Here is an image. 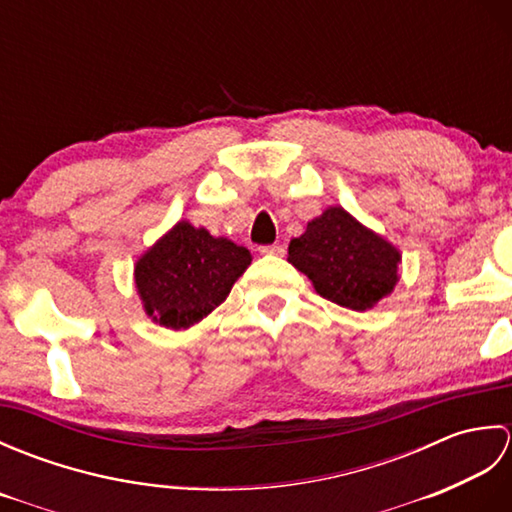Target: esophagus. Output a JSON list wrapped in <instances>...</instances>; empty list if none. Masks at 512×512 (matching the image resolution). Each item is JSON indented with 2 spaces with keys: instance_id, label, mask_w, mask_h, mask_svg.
<instances>
[{
  "instance_id": "esophagus-1",
  "label": "esophagus",
  "mask_w": 512,
  "mask_h": 512,
  "mask_svg": "<svg viewBox=\"0 0 512 512\" xmlns=\"http://www.w3.org/2000/svg\"><path fill=\"white\" fill-rule=\"evenodd\" d=\"M259 253H262V255H284V246H279V244L259 246Z\"/></svg>"
}]
</instances>
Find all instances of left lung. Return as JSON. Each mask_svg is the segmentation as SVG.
<instances>
[{"label":"left lung","mask_w":512,"mask_h":512,"mask_svg":"<svg viewBox=\"0 0 512 512\" xmlns=\"http://www.w3.org/2000/svg\"><path fill=\"white\" fill-rule=\"evenodd\" d=\"M288 262L310 277L323 299L367 310L394 290L400 255L341 206H332L292 239Z\"/></svg>","instance_id":"8db88e82"}]
</instances>
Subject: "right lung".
Returning <instances> with one entry per match:
<instances>
[{"mask_svg":"<svg viewBox=\"0 0 512 512\" xmlns=\"http://www.w3.org/2000/svg\"><path fill=\"white\" fill-rule=\"evenodd\" d=\"M248 264V248L178 222L138 259L136 288L151 319L180 330L220 306Z\"/></svg>","mask_w":512,"mask_h":512,"instance_id":"1","label":"right lung"}]
</instances>
